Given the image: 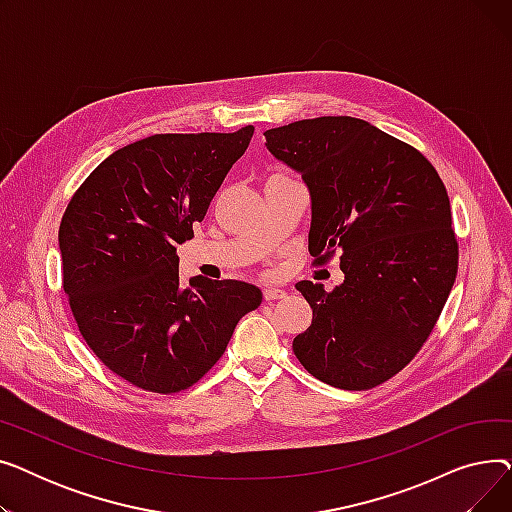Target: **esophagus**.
Masks as SVG:
<instances>
[{
	"label": "esophagus",
	"mask_w": 512,
	"mask_h": 512,
	"mask_svg": "<svg viewBox=\"0 0 512 512\" xmlns=\"http://www.w3.org/2000/svg\"><path fill=\"white\" fill-rule=\"evenodd\" d=\"M284 294H286V290H282V288H276V286H265V288H263V297H265V301H276V299H284Z\"/></svg>",
	"instance_id": "34e87169"
}]
</instances>
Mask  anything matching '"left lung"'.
Masks as SVG:
<instances>
[{
    "instance_id": "8db88e82",
    "label": "left lung",
    "mask_w": 512,
    "mask_h": 512,
    "mask_svg": "<svg viewBox=\"0 0 512 512\" xmlns=\"http://www.w3.org/2000/svg\"><path fill=\"white\" fill-rule=\"evenodd\" d=\"M263 134L267 151L307 184L309 253L338 249L344 274L332 292L297 284L313 321L292 351L334 388L380 386L417 355L456 278L446 186L417 149L359 118L299 120Z\"/></svg>"
}]
</instances>
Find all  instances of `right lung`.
Here are the masks:
<instances>
[{
	"mask_svg": "<svg viewBox=\"0 0 512 512\" xmlns=\"http://www.w3.org/2000/svg\"><path fill=\"white\" fill-rule=\"evenodd\" d=\"M255 128L153 134L91 172L60 224L64 292L91 351L132 386L186 390L224 355L255 284L193 276L176 247L193 238Z\"/></svg>",
	"mask_w": 512,
	"mask_h": 512,
	"instance_id": "right-lung-1",
	"label": "right lung"
}]
</instances>
